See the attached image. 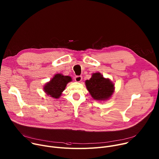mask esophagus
Returning <instances> with one entry per match:
<instances>
[{
  "mask_svg": "<svg viewBox=\"0 0 159 159\" xmlns=\"http://www.w3.org/2000/svg\"><path fill=\"white\" fill-rule=\"evenodd\" d=\"M82 76L78 75V76H75V80L76 82H80V81L82 80Z\"/></svg>",
  "mask_w": 159,
  "mask_h": 159,
  "instance_id": "obj_1",
  "label": "esophagus"
}]
</instances>
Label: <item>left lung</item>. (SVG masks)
<instances>
[{"mask_svg": "<svg viewBox=\"0 0 159 159\" xmlns=\"http://www.w3.org/2000/svg\"><path fill=\"white\" fill-rule=\"evenodd\" d=\"M85 85L90 95L96 100H106L114 93V84L100 73L93 74L91 78L85 81Z\"/></svg>", "mask_w": 159, "mask_h": 159, "instance_id": "obj_1", "label": "left lung"}]
</instances>
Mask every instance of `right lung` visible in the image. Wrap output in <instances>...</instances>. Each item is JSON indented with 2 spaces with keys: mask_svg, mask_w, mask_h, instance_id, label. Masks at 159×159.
Wrapping results in <instances>:
<instances>
[{
  "mask_svg": "<svg viewBox=\"0 0 159 159\" xmlns=\"http://www.w3.org/2000/svg\"><path fill=\"white\" fill-rule=\"evenodd\" d=\"M72 81V79L69 76H63L58 74L44 87V92L48 96L53 98L58 99L61 96V93L63 91L66 84Z\"/></svg>",
  "mask_w": 159,
  "mask_h": 159,
  "instance_id": "right-lung-1",
  "label": "right lung"
}]
</instances>
